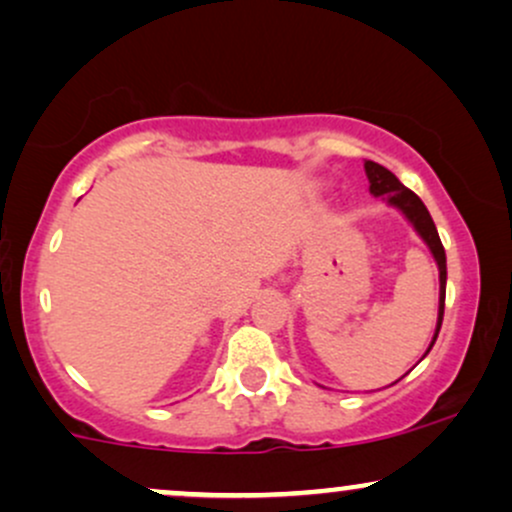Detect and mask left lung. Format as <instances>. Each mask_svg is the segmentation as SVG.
I'll use <instances>...</instances> for the list:
<instances>
[{
  "instance_id": "left-lung-1",
  "label": "left lung",
  "mask_w": 512,
  "mask_h": 512,
  "mask_svg": "<svg viewBox=\"0 0 512 512\" xmlns=\"http://www.w3.org/2000/svg\"><path fill=\"white\" fill-rule=\"evenodd\" d=\"M366 173L370 180V192H373L375 197L385 195L387 202L395 204L397 209H402L404 214H407V219L414 223L419 236L426 240V245L431 248L433 257H436L438 269H440V308H438V327H436V337H438L440 325H443V313H445V279H448V267H445V248L443 243H440L436 223H433L431 214H428L426 204L421 202L419 195H414L409 187H404L392 170H387L385 166H380V163L375 161H366ZM436 337H433L431 346L436 344ZM431 346H428V351H431Z\"/></svg>"
}]
</instances>
